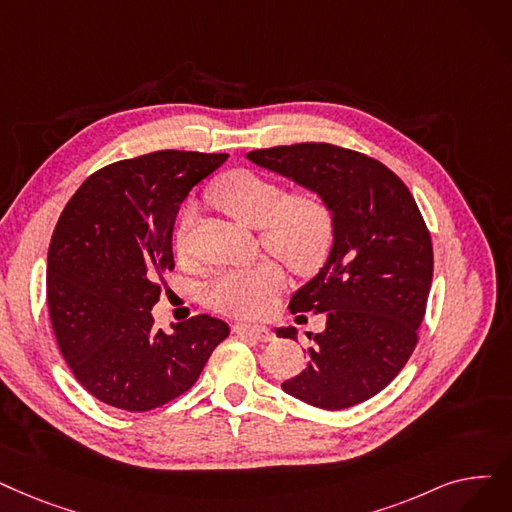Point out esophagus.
I'll use <instances>...</instances> for the list:
<instances>
[{
  "mask_svg": "<svg viewBox=\"0 0 512 512\" xmlns=\"http://www.w3.org/2000/svg\"><path fill=\"white\" fill-rule=\"evenodd\" d=\"M234 332L236 335H242V337H249V339H255V341H272L274 335L272 330L268 326H261V324H234Z\"/></svg>",
  "mask_w": 512,
  "mask_h": 512,
  "instance_id": "1",
  "label": "esophagus"
}]
</instances>
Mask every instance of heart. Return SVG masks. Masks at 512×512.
Listing matches in <instances>:
<instances>
[{"instance_id":"1","label":"heart","mask_w":512,"mask_h":512,"mask_svg":"<svg viewBox=\"0 0 512 512\" xmlns=\"http://www.w3.org/2000/svg\"><path fill=\"white\" fill-rule=\"evenodd\" d=\"M211 203L238 224L259 230L263 249L282 259L299 274L316 272L330 253L335 238V213L318 192L288 196L286 190L259 173L238 169L226 173L209 192ZM192 224L188 209L175 236V249L186 251ZM284 284L278 263L263 261L255 268L221 274L207 291V301L217 311L234 316H259L274 303Z\"/></svg>"}]
</instances>
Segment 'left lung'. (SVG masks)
I'll return each instance as SVG.
<instances>
[{
    "mask_svg": "<svg viewBox=\"0 0 512 512\" xmlns=\"http://www.w3.org/2000/svg\"><path fill=\"white\" fill-rule=\"evenodd\" d=\"M247 159L318 192L335 213V238L288 309L326 316L309 362L282 389L301 402L343 410L385 389L416 347L433 280L429 230L406 184L366 154L332 144L253 150ZM276 335L297 341L293 326Z\"/></svg>",
    "mask_w": 512,
    "mask_h": 512,
    "instance_id": "1",
    "label": "left lung"
}]
</instances>
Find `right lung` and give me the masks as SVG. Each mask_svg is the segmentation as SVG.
<instances>
[{
	"instance_id": "1",
	"label": "right lung",
	"mask_w": 512,
	"mask_h": 512,
	"mask_svg": "<svg viewBox=\"0 0 512 512\" xmlns=\"http://www.w3.org/2000/svg\"><path fill=\"white\" fill-rule=\"evenodd\" d=\"M228 154L159 150L100 169L66 203L48 251L54 335L75 379L127 412L159 408L188 391L224 320L196 316L154 328L159 274L173 270V224L188 192Z\"/></svg>"
}]
</instances>
